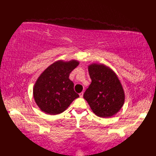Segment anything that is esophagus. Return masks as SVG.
<instances>
[{
    "label": "esophagus",
    "instance_id": "34e87169",
    "mask_svg": "<svg viewBox=\"0 0 156 156\" xmlns=\"http://www.w3.org/2000/svg\"><path fill=\"white\" fill-rule=\"evenodd\" d=\"M83 94H84V92H80V94H79V95H80V97H81V98H82L83 97Z\"/></svg>",
    "mask_w": 156,
    "mask_h": 156
}]
</instances>
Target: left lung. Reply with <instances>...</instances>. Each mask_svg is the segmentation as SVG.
I'll list each match as a JSON object with an SVG mask.
<instances>
[{
    "label": "left lung",
    "mask_w": 156,
    "mask_h": 156,
    "mask_svg": "<svg viewBox=\"0 0 156 156\" xmlns=\"http://www.w3.org/2000/svg\"><path fill=\"white\" fill-rule=\"evenodd\" d=\"M88 70L92 82L84 92V98L98 117H112L121 110L125 99L118 76L103 64L92 63L88 66Z\"/></svg>",
    "instance_id": "obj_1"
}]
</instances>
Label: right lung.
Masks as SVG:
<instances>
[{
    "label": "right lung",
    "mask_w": 156,
    "mask_h": 156,
    "mask_svg": "<svg viewBox=\"0 0 156 156\" xmlns=\"http://www.w3.org/2000/svg\"><path fill=\"white\" fill-rule=\"evenodd\" d=\"M79 61L60 59L49 65L34 84L33 94L36 105L46 114L55 115L64 112L79 95L74 90V83L69 79Z\"/></svg>",
    "instance_id": "1"
}]
</instances>
